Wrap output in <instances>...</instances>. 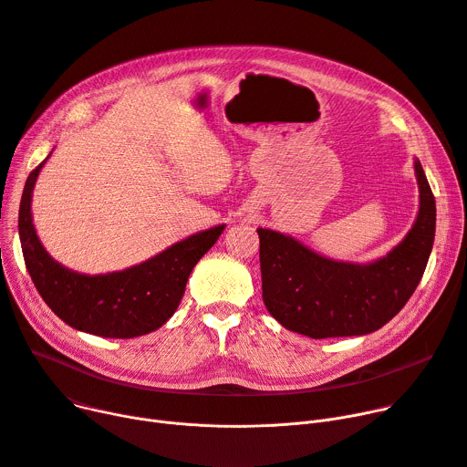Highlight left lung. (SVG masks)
Returning <instances> with one entry per match:
<instances>
[{"instance_id": "obj_1", "label": "left lung", "mask_w": 467, "mask_h": 467, "mask_svg": "<svg viewBox=\"0 0 467 467\" xmlns=\"http://www.w3.org/2000/svg\"><path fill=\"white\" fill-rule=\"evenodd\" d=\"M420 208L413 229L371 265L325 259L291 236L257 229L263 300L285 328L314 339L362 336L387 325L415 293L436 236V199L415 161Z\"/></svg>"}]
</instances>
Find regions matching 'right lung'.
Segmentation results:
<instances>
[{
	"label": "right lung",
	"instance_id": "add662e5",
	"mask_svg": "<svg viewBox=\"0 0 467 467\" xmlns=\"http://www.w3.org/2000/svg\"><path fill=\"white\" fill-rule=\"evenodd\" d=\"M43 163L26 180L18 233L31 282L48 307L69 327L103 337L128 339L165 325L176 312L192 270L225 225L185 238L128 270L101 275L73 272L45 252L31 223V192Z\"/></svg>",
	"mask_w": 467,
	"mask_h": 467
}]
</instances>
